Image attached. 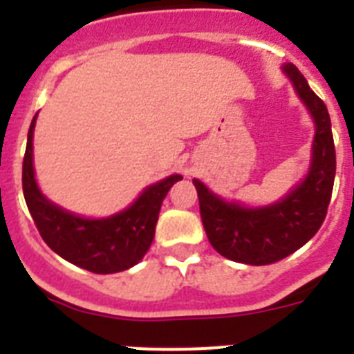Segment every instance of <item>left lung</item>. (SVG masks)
I'll list each match as a JSON object with an SVG mask.
<instances>
[{
    "mask_svg": "<svg viewBox=\"0 0 354 354\" xmlns=\"http://www.w3.org/2000/svg\"><path fill=\"white\" fill-rule=\"evenodd\" d=\"M283 71L316 122L313 163L307 178L281 202L266 207H242L224 202L200 180H193L211 246L235 263L263 266L299 250L322 227L333 194L336 152L327 106L294 64H285Z\"/></svg>",
    "mask_w": 354,
    "mask_h": 354,
    "instance_id": "obj_1",
    "label": "left lung"
}]
</instances>
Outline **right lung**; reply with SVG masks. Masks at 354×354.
<instances>
[{
	"instance_id": "1",
	"label": "right lung",
	"mask_w": 354,
	"mask_h": 354,
	"mask_svg": "<svg viewBox=\"0 0 354 354\" xmlns=\"http://www.w3.org/2000/svg\"><path fill=\"white\" fill-rule=\"evenodd\" d=\"M24 156V196L29 213L47 246L60 257L93 274H115L138 264L152 244L161 202L180 174L161 180L141 193L128 209L108 218H82L60 209L40 193L32 169V130Z\"/></svg>"
}]
</instances>
